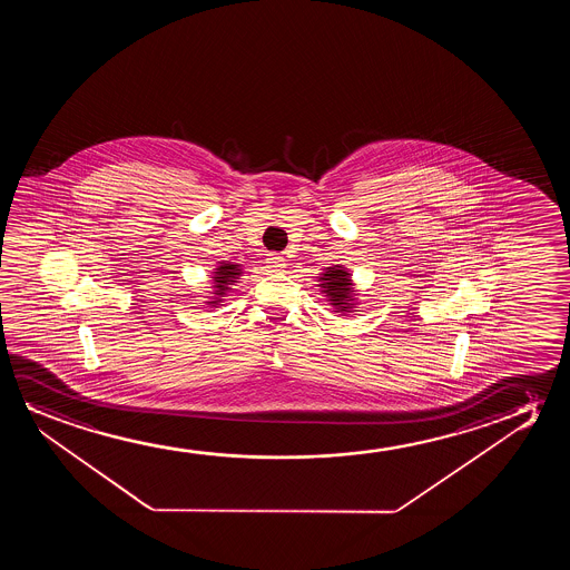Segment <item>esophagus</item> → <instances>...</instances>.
Instances as JSON below:
<instances>
[{"mask_svg":"<svg viewBox=\"0 0 570 570\" xmlns=\"http://www.w3.org/2000/svg\"><path fill=\"white\" fill-rule=\"evenodd\" d=\"M266 265H268V268H271L273 273H281V271L286 268V258L273 253V255H268V258H266Z\"/></svg>","mask_w":570,"mask_h":570,"instance_id":"esophagus-1","label":"esophagus"}]
</instances>
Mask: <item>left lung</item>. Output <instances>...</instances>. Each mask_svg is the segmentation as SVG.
I'll return each mask as SVG.
<instances>
[{
	"mask_svg": "<svg viewBox=\"0 0 570 570\" xmlns=\"http://www.w3.org/2000/svg\"><path fill=\"white\" fill-rule=\"evenodd\" d=\"M352 274L344 266L335 265L325 268L320 278V288L327 296L331 305L338 313H351L356 305V289L351 281Z\"/></svg>",
	"mask_w": 570,
	"mask_h": 570,
	"instance_id": "obj_1",
	"label": "left lung"
}]
</instances>
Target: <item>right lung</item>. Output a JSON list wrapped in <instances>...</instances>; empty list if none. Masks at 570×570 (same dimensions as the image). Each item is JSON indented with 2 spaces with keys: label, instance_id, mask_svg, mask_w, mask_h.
I'll return each instance as SVG.
<instances>
[{
  "label": "right lung",
  "instance_id": "obj_1",
  "mask_svg": "<svg viewBox=\"0 0 570 570\" xmlns=\"http://www.w3.org/2000/svg\"><path fill=\"white\" fill-rule=\"evenodd\" d=\"M242 276V265H234V263H222L218 268H214V297L212 302L206 304L216 307L222 302V297L226 296L229 292V286H234V282Z\"/></svg>",
  "mask_w": 570,
  "mask_h": 570
}]
</instances>
